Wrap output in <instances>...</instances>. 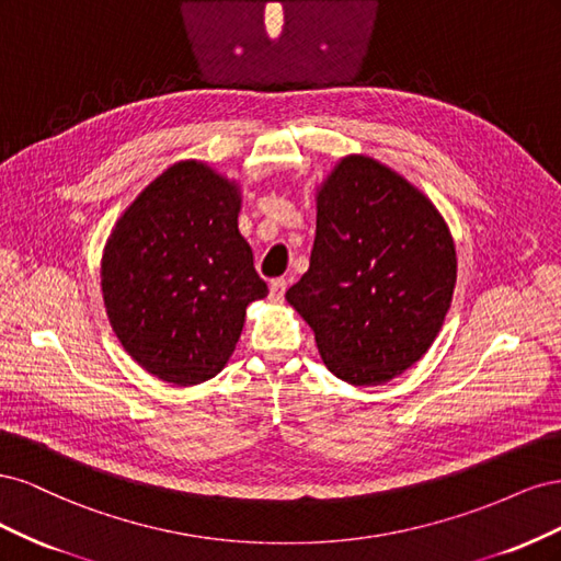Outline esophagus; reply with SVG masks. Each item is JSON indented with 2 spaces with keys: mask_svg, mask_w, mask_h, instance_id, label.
Instances as JSON below:
<instances>
[{
  "mask_svg": "<svg viewBox=\"0 0 561 561\" xmlns=\"http://www.w3.org/2000/svg\"><path fill=\"white\" fill-rule=\"evenodd\" d=\"M285 287H287V280L285 278H276V280H271V285H268V297H271V301H283V297H285Z\"/></svg>",
  "mask_w": 561,
  "mask_h": 561,
  "instance_id": "obj_1",
  "label": "esophagus"
}]
</instances>
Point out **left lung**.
Instances as JSON below:
<instances>
[{
	"label": "left lung",
	"instance_id": "left-lung-1",
	"mask_svg": "<svg viewBox=\"0 0 561 561\" xmlns=\"http://www.w3.org/2000/svg\"><path fill=\"white\" fill-rule=\"evenodd\" d=\"M456 248L433 201L365 154L316 190L309 271L285 299L336 379L381 386L423 358L451 307Z\"/></svg>",
	"mask_w": 561,
	"mask_h": 561
}]
</instances>
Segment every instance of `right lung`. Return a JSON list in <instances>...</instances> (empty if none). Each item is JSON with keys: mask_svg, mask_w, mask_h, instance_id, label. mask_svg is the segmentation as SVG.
<instances>
[{"mask_svg": "<svg viewBox=\"0 0 561 561\" xmlns=\"http://www.w3.org/2000/svg\"><path fill=\"white\" fill-rule=\"evenodd\" d=\"M239 213L241 184L190 159L165 168L116 219L100 264L105 311L151 377L196 386L219 375L248 304L266 297Z\"/></svg>", "mask_w": 561, "mask_h": 561, "instance_id": "add662e5", "label": "right lung"}]
</instances>
